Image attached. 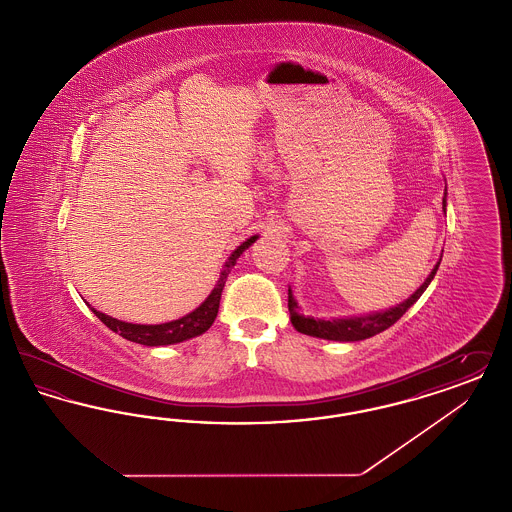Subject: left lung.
Returning <instances> with one entry per match:
<instances>
[{
	"mask_svg": "<svg viewBox=\"0 0 512 512\" xmlns=\"http://www.w3.org/2000/svg\"><path fill=\"white\" fill-rule=\"evenodd\" d=\"M447 195V190H445ZM445 197H443V211H445ZM439 263L434 270L428 274V278L424 280V284L416 290V292L405 299L403 303H399L397 307H391L388 311H380V313H370L363 317H347L332 318V320H322V318L305 317L301 315L297 301L293 297L292 288H288V309H290V318H292L293 328L301 334L313 336V338H322V340L332 341H361L366 338H372L384 330H388L391 324H395L399 318L403 317L414 303L420 299V295L426 292V288L430 286V282L434 280L436 272H438Z\"/></svg>",
	"mask_w": 512,
	"mask_h": 512,
	"instance_id": "left-lung-1",
	"label": "left lung"
}]
</instances>
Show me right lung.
<instances>
[{"label": "right lung", "mask_w": 512, "mask_h": 512, "mask_svg": "<svg viewBox=\"0 0 512 512\" xmlns=\"http://www.w3.org/2000/svg\"><path fill=\"white\" fill-rule=\"evenodd\" d=\"M257 238L259 236H251L249 240H245L244 244L238 245L232 251V255L228 257V261L224 263V267L220 270L219 280H217L213 292L209 293L207 299L192 313H188L186 317L171 320V322H165V324H132V322H122V320L109 317V315H103V313L96 311L94 307H92V311L109 330H113L124 340L134 341V343L157 347V345H172V343L192 340L195 336H201L203 332H207L211 328V324L215 322L217 313H219L220 295H222V288L226 284V278H228L230 270L236 265V261L240 259V255Z\"/></svg>", "instance_id": "obj_1"}]
</instances>
